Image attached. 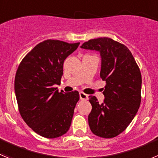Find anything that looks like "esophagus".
Listing matches in <instances>:
<instances>
[{
	"mask_svg": "<svg viewBox=\"0 0 158 158\" xmlns=\"http://www.w3.org/2000/svg\"><path fill=\"white\" fill-rule=\"evenodd\" d=\"M79 95H80V99L81 100H87L88 98H89V96H88L87 94H85V93H81V92L79 93Z\"/></svg>",
	"mask_w": 158,
	"mask_h": 158,
	"instance_id": "esophagus-1",
	"label": "esophagus"
}]
</instances>
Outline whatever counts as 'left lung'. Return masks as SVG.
<instances>
[{
  "mask_svg": "<svg viewBox=\"0 0 158 158\" xmlns=\"http://www.w3.org/2000/svg\"><path fill=\"white\" fill-rule=\"evenodd\" d=\"M81 47L100 51V78L106 82L103 104H99L96 96H89L92 104L89 127L96 136L116 137L129 126L140 106V69L129 49L110 38L90 40Z\"/></svg>",
  "mask_w": 158,
  "mask_h": 158,
  "instance_id": "obj_1",
  "label": "left lung"
}]
</instances>
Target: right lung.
<instances>
[{
    "instance_id": "obj_1",
    "label": "right lung",
    "mask_w": 158,
    "mask_h": 158,
    "mask_svg": "<svg viewBox=\"0 0 158 158\" xmlns=\"http://www.w3.org/2000/svg\"><path fill=\"white\" fill-rule=\"evenodd\" d=\"M80 43L47 40L39 43L22 59L15 77L19 114L38 135L55 139L66 133L72 122L79 93L58 92L65 58Z\"/></svg>"
}]
</instances>
